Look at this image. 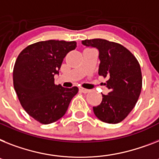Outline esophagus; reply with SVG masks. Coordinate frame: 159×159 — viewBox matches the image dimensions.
<instances>
[{
	"mask_svg": "<svg viewBox=\"0 0 159 159\" xmlns=\"http://www.w3.org/2000/svg\"><path fill=\"white\" fill-rule=\"evenodd\" d=\"M80 91L81 93H87L89 92V89H84V88H80Z\"/></svg>",
	"mask_w": 159,
	"mask_h": 159,
	"instance_id": "34e87169",
	"label": "esophagus"
}]
</instances>
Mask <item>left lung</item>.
Listing matches in <instances>:
<instances>
[{
	"instance_id": "obj_1",
	"label": "left lung",
	"mask_w": 159,
	"mask_h": 159,
	"mask_svg": "<svg viewBox=\"0 0 159 159\" xmlns=\"http://www.w3.org/2000/svg\"><path fill=\"white\" fill-rule=\"evenodd\" d=\"M87 47L99 52V75L107 77L110 92L102 94V101L94 106L96 117L107 124L123 121L136 106L142 87L141 66L134 55L121 44L103 39L83 40Z\"/></svg>"
}]
</instances>
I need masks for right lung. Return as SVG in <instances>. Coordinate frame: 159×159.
<instances>
[{"label": "right lung", "instance_id": "add662e5", "mask_svg": "<svg viewBox=\"0 0 159 159\" xmlns=\"http://www.w3.org/2000/svg\"><path fill=\"white\" fill-rule=\"evenodd\" d=\"M76 47L75 41L49 40L28 45L18 56L13 71L14 89L25 111L41 124L61 119L78 93L77 87L54 84L63 58Z\"/></svg>", "mask_w": 159, "mask_h": 159}]
</instances>
